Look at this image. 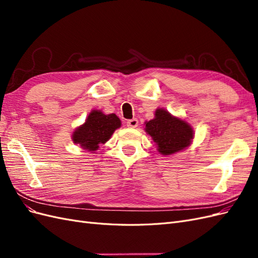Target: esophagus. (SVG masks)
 Segmentation results:
<instances>
[{"instance_id": "1", "label": "esophagus", "mask_w": 258, "mask_h": 258, "mask_svg": "<svg viewBox=\"0 0 258 258\" xmlns=\"http://www.w3.org/2000/svg\"><path fill=\"white\" fill-rule=\"evenodd\" d=\"M138 123H139V120L137 118H134V119H130L127 121V126L129 128H137Z\"/></svg>"}]
</instances>
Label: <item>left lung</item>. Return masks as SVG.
<instances>
[{"instance_id": "1", "label": "left lung", "mask_w": 258, "mask_h": 258, "mask_svg": "<svg viewBox=\"0 0 258 258\" xmlns=\"http://www.w3.org/2000/svg\"><path fill=\"white\" fill-rule=\"evenodd\" d=\"M145 132L150 136L157 151L163 156L181 152L192 143L194 129L190 123L173 116L165 108H157L153 119L145 121Z\"/></svg>"}]
</instances>
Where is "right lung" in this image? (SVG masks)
Returning <instances> with one entry per match:
<instances>
[{
	"mask_svg": "<svg viewBox=\"0 0 258 258\" xmlns=\"http://www.w3.org/2000/svg\"><path fill=\"white\" fill-rule=\"evenodd\" d=\"M120 126L121 121L116 114H104L100 110H93L85 122L73 131L72 141L84 150L95 153L99 150V145L106 143Z\"/></svg>",
	"mask_w": 258,
	"mask_h": 258,
	"instance_id": "right-lung-1",
	"label": "right lung"
}]
</instances>
